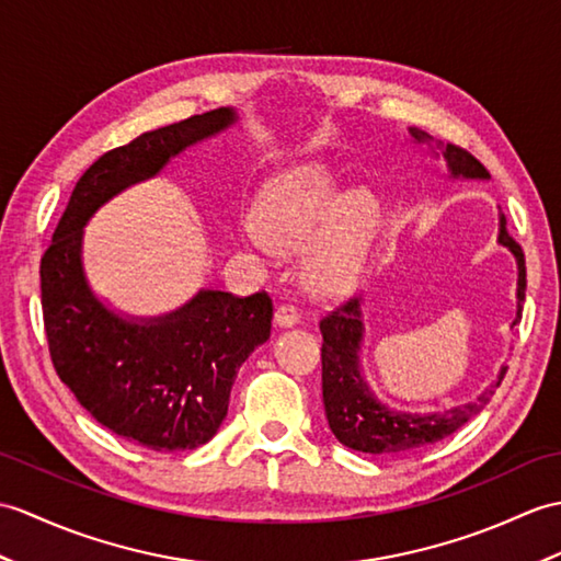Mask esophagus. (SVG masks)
I'll use <instances>...</instances> for the list:
<instances>
[{
  "label": "esophagus",
  "mask_w": 561,
  "mask_h": 561,
  "mask_svg": "<svg viewBox=\"0 0 561 561\" xmlns=\"http://www.w3.org/2000/svg\"><path fill=\"white\" fill-rule=\"evenodd\" d=\"M296 322H298V308L296 306H291V304L277 306L275 324H279V328H294Z\"/></svg>",
  "instance_id": "34e87169"
}]
</instances>
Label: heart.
<instances>
[{
	"instance_id": "obj_1",
	"label": "heart",
	"mask_w": 561,
	"mask_h": 561,
	"mask_svg": "<svg viewBox=\"0 0 561 561\" xmlns=\"http://www.w3.org/2000/svg\"><path fill=\"white\" fill-rule=\"evenodd\" d=\"M380 205L368 193L351 195L330 172L318 167L294 169L263 188L255 207L260 237L279 253L301 251L322 231L310 257V284L336 296L358 284L373 249Z\"/></svg>"
}]
</instances>
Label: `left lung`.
Listing matches in <instances>:
<instances>
[{
  "label": "left lung",
  "instance_id": "obj_1",
  "mask_svg": "<svg viewBox=\"0 0 561 561\" xmlns=\"http://www.w3.org/2000/svg\"><path fill=\"white\" fill-rule=\"evenodd\" d=\"M423 140L425 134L411 131ZM445 160L454 176L488 179V169L471 152L459 146H447ZM500 243L510 249L518 260V316L520 304L526 301V257L524 249L506 231V217H500ZM360 310L358 298L351 296L344 304L334 306L320 320L322 332V403L334 437L342 445L366 454H409L435 445V442L457 433L461 425L485 409L494 387H500L506 368H502L497 382L485 389L476 401L461 403L457 409L437 413H401L389 411L377 403L370 389L358 373V342H360Z\"/></svg>",
  "mask_w": 561,
  "mask_h": 561
}]
</instances>
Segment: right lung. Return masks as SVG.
I'll list each match as a JSON object with an SVG mask.
<instances>
[{
  "label": "right lung",
  "instance_id": "right-lung-1",
  "mask_svg": "<svg viewBox=\"0 0 561 561\" xmlns=\"http://www.w3.org/2000/svg\"><path fill=\"white\" fill-rule=\"evenodd\" d=\"M231 122V110H213L102 152L76 181L41 260L45 334L59 380L98 423L152 451L213 439L239 368L270 340L272 298L201 291L167 318L122 320L88 289L83 225L110 195L158 174L172 154Z\"/></svg>",
  "mask_w": 561,
  "mask_h": 561
}]
</instances>
